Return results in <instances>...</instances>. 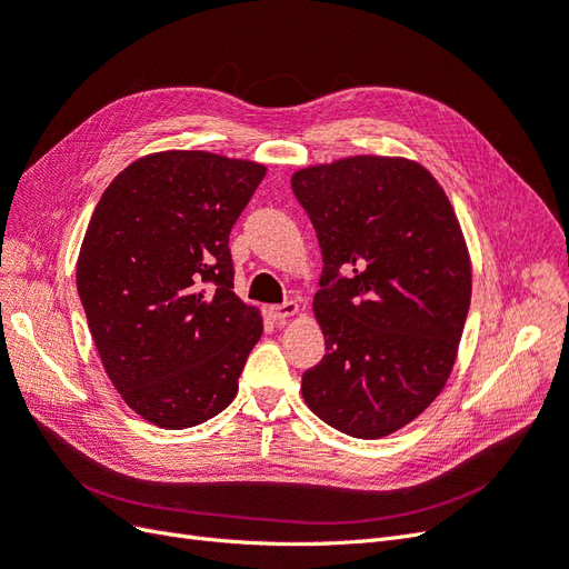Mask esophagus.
I'll return each instance as SVG.
<instances>
[{
  "label": "esophagus",
  "instance_id": "esophagus-1",
  "mask_svg": "<svg viewBox=\"0 0 569 569\" xmlns=\"http://www.w3.org/2000/svg\"><path fill=\"white\" fill-rule=\"evenodd\" d=\"M298 309H300L298 302L288 300V302H283V305H271V307L267 309V315H269L273 321H283V319H288V317H292V315H298Z\"/></svg>",
  "mask_w": 569,
  "mask_h": 569
}]
</instances>
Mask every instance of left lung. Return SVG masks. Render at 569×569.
Segmentation results:
<instances>
[{"instance_id":"obj_1","label":"left lung","mask_w":569,"mask_h":569,"mask_svg":"<svg viewBox=\"0 0 569 569\" xmlns=\"http://www.w3.org/2000/svg\"><path fill=\"white\" fill-rule=\"evenodd\" d=\"M323 254V359L302 397L323 423L378 439L423 413L453 369L470 258L447 193L413 160L355 156L292 174Z\"/></svg>"}]
</instances>
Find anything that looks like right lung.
<instances>
[{"label":"right lung","mask_w":569,"mask_h":569,"mask_svg":"<svg viewBox=\"0 0 569 569\" xmlns=\"http://www.w3.org/2000/svg\"><path fill=\"white\" fill-rule=\"evenodd\" d=\"M264 164L206 151L139 158L108 187L78 258V292L124 405L181 430L224 411L262 317L233 292L229 233Z\"/></svg>","instance_id":"add662e5"}]
</instances>
